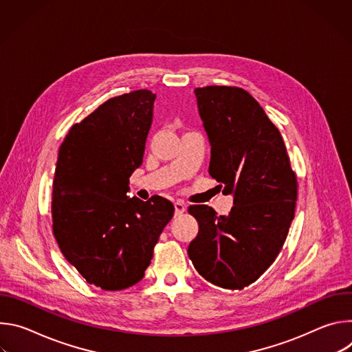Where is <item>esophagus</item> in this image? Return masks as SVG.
<instances>
[{
  "label": "esophagus",
  "mask_w": 352,
  "mask_h": 352,
  "mask_svg": "<svg viewBox=\"0 0 352 352\" xmlns=\"http://www.w3.org/2000/svg\"><path fill=\"white\" fill-rule=\"evenodd\" d=\"M174 209H175V214H182L185 210H186V205L184 202H181V200H177V202L174 204Z\"/></svg>",
  "instance_id": "34e87169"
}]
</instances>
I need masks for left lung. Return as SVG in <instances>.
I'll return each mask as SVG.
<instances>
[{
  "instance_id": "left-lung-1",
  "label": "left lung",
  "mask_w": 352,
  "mask_h": 352,
  "mask_svg": "<svg viewBox=\"0 0 352 352\" xmlns=\"http://www.w3.org/2000/svg\"><path fill=\"white\" fill-rule=\"evenodd\" d=\"M210 143L209 174L232 196L228 216L189 206L199 232L188 246L196 272L214 285L241 289L276 261L294 220L296 177L283 138L246 90L195 89Z\"/></svg>"
}]
</instances>
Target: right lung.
<instances>
[{
	"label": "right lung",
	"mask_w": 352,
	"mask_h": 352,
	"mask_svg": "<svg viewBox=\"0 0 352 352\" xmlns=\"http://www.w3.org/2000/svg\"><path fill=\"white\" fill-rule=\"evenodd\" d=\"M156 94L140 89L107 100L75 124L58 150L53 231L65 259L89 284L128 288L144 276L174 206L129 197L143 162Z\"/></svg>",
	"instance_id": "add662e5"
}]
</instances>
